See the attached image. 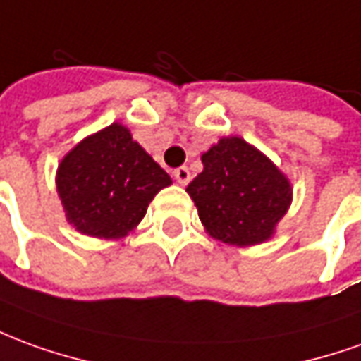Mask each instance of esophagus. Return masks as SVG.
<instances>
[{
  "mask_svg": "<svg viewBox=\"0 0 361 361\" xmlns=\"http://www.w3.org/2000/svg\"><path fill=\"white\" fill-rule=\"evenodd\" d=\"M173 178L178 180L180 185H188L189 180H191V172H189V168L181 166V168H178V170H173Z\"/></svg>",
  "mask_w": 361,
  "mask_h": 361,
  "instance_id": "1",
  "label": "esophagus"
}]
</instances>
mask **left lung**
<instances>
[{
	"label": "left lung",
	"instance_id": "obj_1",
	"mask_svg": "<svg viewBox=\"0 0 361 361\" xmlns=\"http://www.w3.org/2000/svg\"><path fill=\"white\" fill-rule=\"evenodd\" d=\"M188 185L205 233L231 246L268 242L293 201L286 173L242 137H223L201 156Z\"/></svg>",
	"mask_w": 361,
	"mask_h": 361
}]
</instances>
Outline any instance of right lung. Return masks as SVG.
Masks as SVG:
<instances>
[{
  "instance_id": "right-lung-1",
  "label": "right lung",
  "mask_w": 361,
  "mask_h": 361,
  "mask_svg": "<svg viewBox=\"0 0 361 361\" xmlns=\"http://www.w3.org/2000/svg\"><path fill=\"white\" fill-rule=\"evenodd\" d=\"M168 185L172 178L121 123L80 140L56 170V191L68 224L105 240L133 233L156 193Z\"/></svg>"
}]
</instances>
